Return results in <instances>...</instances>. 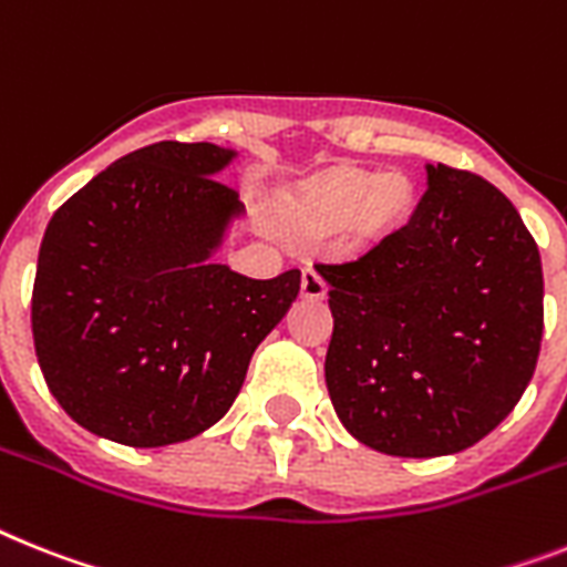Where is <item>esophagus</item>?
I'll return each instance as SVG.
<instances>
[{"label": "esophagus", "mask_w": 567, "mask_h": 567, "mask_svg": "<svg viewBox=\"0 0 567 567\" xmlns=\"http://www.w3.org/2000/svg\"><path fill=\"white\" fill-rule=\"evenodd\" d=\"M328 293V285L313 268L302 270V297L308 299H322Z\"/></svg>", "instance_id": "1"}]
</instances>
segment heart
<instances>
[{
    "label": "heart",
    "instance_id": "b5f03b06",
    "mask_svg": "<svg viewBox=\"0 0 567 567\" xmlns=\"http://www.w3.org/2000/svg\"><path fill=\"white\" fill-rule=\"evenodd\" d=\"M412 207V184L401 173H331L313 181L297 204V221L308 233L349 227L354 239L369 241L394 230Z\"/></svg>",
    "mask_w": 567,
    "mask_h": 567
}]
</instances>
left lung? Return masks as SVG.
<instances>
[{"label":"left lung","instance_id":"1","mask_svg":"<svg viewBox=\"0 0 567 567\" xmlns=\"http://www.w3.org/2000/svg\"><path fill=\"white\" fill-rule=\"evenodd\" d=\"M317 274L334 317L328 394L342 426L378 453H461L511 415L534 378L539 247L482 175L426 164L406 225Z\"/></svg>","mask_w":567,"mask_h":567}]
</instances>
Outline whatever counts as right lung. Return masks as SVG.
Wrapping results in <instances>:
<instances>
[{
    "instance_id": "add662e5",
    "label": "right lung",
    "mask_w": 567,
    "mask_h": 567,
    "mask_svg": "<svg viewBox=\"0 0 567 567\" xmlns=\"http://www.w3.org/2000/svg\"><path fill=\"white\" fill-rule=\"evenodd\" d=\"M236 150L161 141L94 175L45 227L31 328L51 394L126 446L189 441L227 415L256 346L299 293V270L250 279L213 256L239 195Z\"/></svg>"
}]
</instances>
